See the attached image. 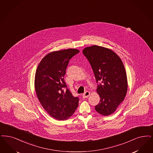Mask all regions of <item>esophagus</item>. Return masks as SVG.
Instances as JSON below:
<instances>
[{"label": "esophagus", "instance_id": "1", "mask_svg": "<svg viewBox=\"0 0 153 153\" xmlns=\"http://www.w3.org/2000/svg\"><path fill=\"white\" fill-rule=\"evenodd\" d=\"M90 95V92H88V91H86L83 94H82V97L84 98H87L89 97V96Z\"/></svg>", "mask_w": 153, "mask_h": 153}]
</instances>
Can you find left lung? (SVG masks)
<instances>
[{
	"instance_id": "obj_1",
	"label": "left lung",
	"mask_w": 153,
	"mask_h": 153,
	"mask_svg": "<svg viewBox=\"0 0 153 153\" xmlns=\"http://www.w3.org/2000/svg\"><path fill=\"white\" fill-rule=\"evenodd\" d=\"M82 53L98 83L97 92L101 99L95 109L103 116H109L116 110L127 93V76L123 64L116 53L102 47H86Z\"/></svg>"
}]
</instances>
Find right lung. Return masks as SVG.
Listing matches in <instances>:
<instances>
[{"label": "right lung", "instance_id": "obj_1", "mask_svg": "<svg viewBox=\"0 0 153 153\" xmlns=\"http://www.w3.org/2000/svg\"><path fill=\"white\" fill-rule=\"evenodd\" d=\"M79 50L68 49L46 55L39 63L35 74L37 98L44 109L56 120L69 118L78 106L79 98L68 89L64 77L71 59Z\"/></svg>", "mask_w": 153, "mask_h": 153}]
</instances>
